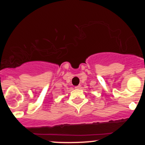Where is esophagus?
Returning a JSON list of instances; mask_svg holds the SVG:
<instances>
[{"label":"esophagus","instance_id":"1","mask_svg":"<svg viewBox=\"0 0 145 145\" xmlns=\"http://www.w3.org/2000/svg\"><path fill=\"white\" fill-rule=\"evenodd\" d=\"M80 87H81V86H80V85H78V86H75V89H80Z\"/></svg>","mask_w":145,"mask_h":145}]
</instances>
